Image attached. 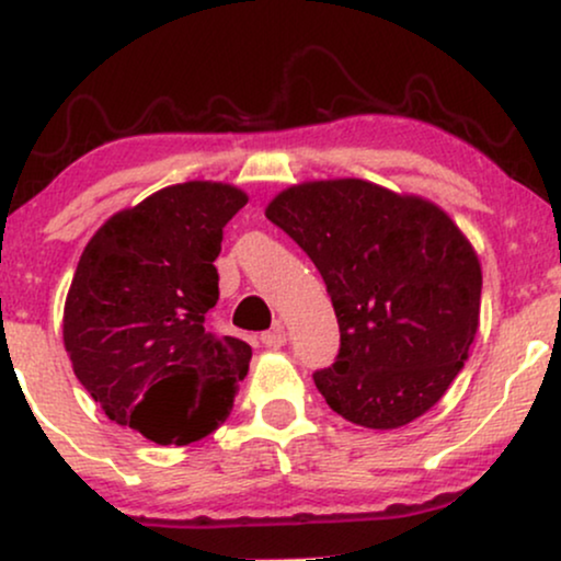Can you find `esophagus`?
I'll list each match as a JSON object with an SVG mask.
<instances>
[{"instance_id": "obj_1", "label": "esophagus", "mask_w": 561, "mask_h": 561, "mask_svg": "<svg viewBox=\"0 0 561 561\" xmlns=\"http://www.w3.org/2000/svg\"><path fill=\"white\" fill-rule=\"evenodd\" d=\"M260 343H263L265 347H273V351H278V347L286 345V327L275 324L273 330L260 334Z\"/></svg>"}]
</instances>
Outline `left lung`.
Wrapping results in <instances>:
<instances>
[{
    "label": "left lung",
    "instance_id": "8db88e82",
    "mask_svg": "<svg viewBox=\"0 0 561 561\" xmlns=\"http://www.w3.org/2000/svg\"><path fill=\"white\" fill-rule=\"evenodd\" d=\"M265 216L322 273L340 353L314 383L355 425L394 431L440 402L479 330L482 267L446 210L368 180L290 185Z\"/></svg>",
    "mask_w": 561,
    "mask_h": 561
}]
</instances>
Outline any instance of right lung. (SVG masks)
I'll return each mask as SVG.
<instances>
[{"instance_id": "add662e5", "label": "right lung", "mask_w": 561, "mask_h": 561, "mask_svg": "<svg viewBox=\"0 0 561 561\" xmlns=\"http://www.w3.org/2000/svg\"><path fill=\"white\" fill-rule=\"evenodd\" d=\"M247 203L227 183L170 185L118 210L79 257L64 347L113 423L159 446H187L229 417L252 347L216 337L214 260L224 227Z\"/></svg>"}]
</instances>
